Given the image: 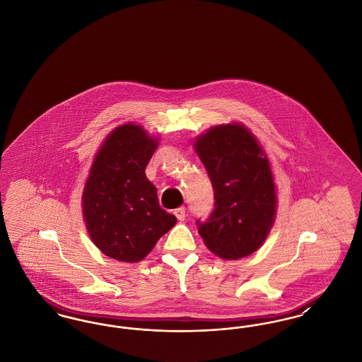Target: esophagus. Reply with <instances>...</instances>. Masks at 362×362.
I'll return each mask as SVG.
<instances>
[{"instance_id":"obj_1","label":"esophagus","mask_w":362,"mask_h":362,"mask_svg":"<svg viewBox=\"0 0 362 362\" xmlns=\"http://www.w3.org/2000/svg\"><path fill=\"white\" fill-rule=\"evenodd\" d=\"M173 214L176 216V218H177L179 221H183V220L186 218V207L180 206L177 207V209H175V210H173Z\"/></svg>"}]
</instances>
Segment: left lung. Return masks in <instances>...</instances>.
<instances>
[{
    "label": "left lung",
    "mask_w": 362,
    "mask_h": 362,
    "mask_svg": "<svg viewBox=\"0 0 362 362\" xmlns=\"http://www.w3.org/2000/svg\"><path fill=\"white\" fill-rule=\"evenodd\" d=\"M194 148L214 189V210L197 221L207 248L223 259L244 258L266 240L276 220V195L269 158L239 123L218 124Z\"/></svg>",
    "instance_id": "8db88e82"
}]
</instances>
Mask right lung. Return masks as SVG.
<instances>
[{
  "instance_id": "obj_1",
  "label": "right lung",
  "mask_w": 362,
  "mask_h": 362,
  "mask_svg": "<svg viewBox=\"0 0 362 362\" xmlns=\"http://www.w3.org/2000/svg\"><path fill=\"white\" fill-rule=\"evenodd\" d=\"M158 142L142 126L112 130L95 156L83 192V214L93 244L110 258H145L176 217L158 205L145 168Z\"/></svg>"
}]
</instances>
